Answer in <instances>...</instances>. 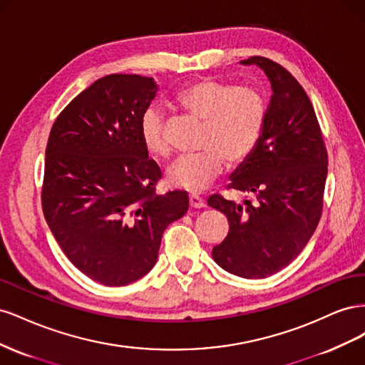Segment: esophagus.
Wrapping results in <instances>:
<instances>
[{
	"mask_svg": "<svg viewBox=\"0 0 365 365\" xmlns=\"http://www.w3.org/2000/svg\"><path fill=\"white\" fill-rule=\"evenodd\" d=\"M189 202H190V207H193V208H202V207L205 205L202 197H201L200 195H196V193H192V195H190Z\"/></svg>",
	"mask_w": 365,
	"mask_h": 365,
	"instance_id": "1",
	"label": "esophagus"
}]
</instances>
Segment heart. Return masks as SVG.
<instances>
[{
	"instance_id": "heart-1",
	"label": "heart",
	"mask_w": 365,
	"mask_h": 365,
	"mask_svg": "<svg viewBox=\"0 0 365 365\" xmlns=\"http://www.w3.org/2000/svg\"><path fill=\"white\" fill-rule=\"evenodd\" d=\"M180 105L204 121L201 152L180 157L168 169V181L184 190L201 192L222 172L225 160L239 164L247 160L260 140L267 105L263 96L251 86L204 79L185 88ZM140 135L145 148L165 158L172 150L164 128V111L148 106L140 118Z\"/></svg>"
}]
</instances>
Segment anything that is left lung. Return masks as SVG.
<instances>
[{
  "label": "left lung",
  "instance_id": "left-lung-1",
  "mask_svg": "<svg viewBox=\"0 0 365 365\" xmlns=\"http://www.w3.org/2000/svg\"><path fill=\"white\" fill-rule=\"evenodd\" d=\"M267 74L272 96L260 140L230 176V189L252 195L254 204L212 195L207 204L228 219L227 237L213 260L244 279H264L303 251L323 212L327 152L314 106L282 65L262 56L240 61Z\"/></svg>",
  "mask_w": 365,
  "mask_h": 365
}]
</instances>
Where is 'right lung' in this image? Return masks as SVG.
<instances>
[{"instance_id":"1","label":"right lung","mask_w":365,"mask_h":365,"mask_svg":"<svg viewBox=\"0 0 365 365\" xmlns=\"http://www.w3.org/2000/svg\"><path fill=\"white\" fill-rule=\"evenodd\" d=\"M157 91L152 77L105 76L50 130L43 216L74 267L106 286L146 275L164 230L189 208L182 190L155 193L161 170L143 145L140 118Z\"/></svg>"}]
</instances>
